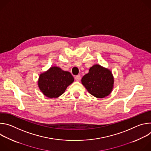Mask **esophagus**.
I'll return each instance as SVG.
<instances>
[{"instance_id":"obj_1","label":"esophagus","mask_w":151,"mask_h":151,"mask_svg":"<svg viewBox=\"0 0 151 151\" xmlns=\"http://www.w3.org/2000/svg\"><path fill=\"white\" fill-rule=\"evenodd\" d=\"M75 79L76 81H79L81 80V77L80 75H76V76H75Z\"/></svg>"}]
</instances>
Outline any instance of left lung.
I'll list each match as a JSON object with an SVG mask.
<instances>
[{"instance_id":"obj_1","label":"left lung","mask_w":151,"mask_h":151,"mask_svg":"<svg viewBox=\"0 0 151 151\" xmlns=\"http://www.w3.org/2000/svg\"><path fill=\"white\" fill-rule=\"evenodd\" d=\"M81 81L88 93L97 98L107 96L113 88L114 78L112 72L99 64L91 67L88 73L82 77Z\"/></svg>"}]
</instances>
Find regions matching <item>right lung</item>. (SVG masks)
<instances>
[{
  "label": "right lung",
  "mask_w": 151,
  "mask_h": 151,
  "mask_svg": "<svg viewBox=\"0 0 151 151\" xmlns=\"http://www.w3.org/2000/svg\"><path fill=\"white\" fill-rule=\"evenodd\" d=\"M74 78L69 72L58 67H52L46 72L40 74L38 85L40 91L50 98H57L63 94Z\"/></svg>",
  "instance_id": "obj_1"
}]
</instances>
